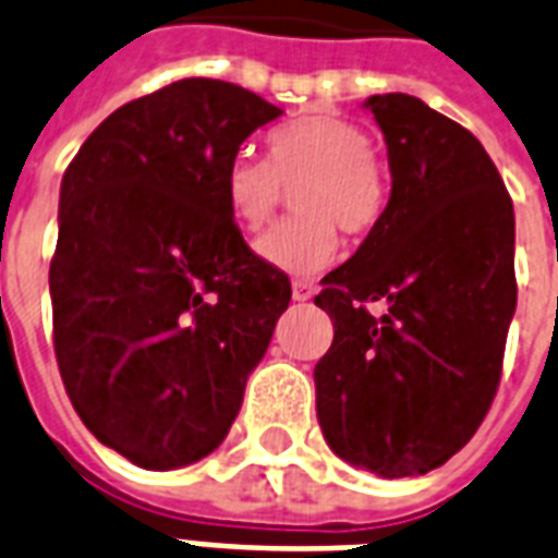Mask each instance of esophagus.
<instances>
[{"label": "esophagus", "instance_id": "1", "mask_svg": "<svg viewBox=\"0 0 558 558\" xmlns=\"http://www.w3.org/2000/svg\"><path fill=\"white\" fill-rule=\"evenodd\" d=\"M291 293H293V302H308L311 296H314V284L305 282V279H293Z\"/></svg>", "mask_w": 558, "mask_h": 558}]
</instances>
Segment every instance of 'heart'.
Listing matches in <instances>:
<instances>
[{
	"label": "heart",
	"mask_w": 558,
	"mask_h": 558,
	"mask_svg": "<svg viewBox=\"0 0 558 558\" xmlns=\"http://www.w3.org/2000/svg\"><path fill=\"white\" fill-rule=\"evenodd\" d=\"M300 218L279 223L256 241L265 265L284 274H319L338 258V227L364 235L381 220L390 185L373 157V140L361 124L340 116H311L267 136V159L239 154L223 168V203L241 230L270 223L296 189Z\"/></svg>",
	"instance_id": "heart-1"
}]
</instances>
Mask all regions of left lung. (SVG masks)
Wrapping results in <instances>:
<instances>
[{
  "instance_id": "obj_1",
  "label": "left lung",
  "mask_w": 558,
  "mask_h": 558,
  "mask_svg": "<svg viewBox=\"0 0 558 558\" xmlns=\"http://www.w3.org/2000/svg\"><path fill=\"white\" fill-rule=\"evenodd\" d=\"M390 201L314 296L335 340L314 366L328 448L378 477L427 474L481 427L515 314V215L472 133L413 95L366 98ZM369 304L383 308L378 315Z\"/></svg>"
}]
</instances>
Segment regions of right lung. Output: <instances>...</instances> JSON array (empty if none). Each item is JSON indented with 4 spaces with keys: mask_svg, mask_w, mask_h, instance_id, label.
Returning <instances> with one entry per match:
<instances>
[{
    "mask_svg": "<svg viewBox=\"0 0 558 558\" xmlns=\"http://www.w3.org/2000/svg\"><path fill=\"white\" fill-rule=\"evenodd\" d=\"M279 107L185 77L107 116L60 183L54 355L98 442L150 472L211 454L291 282L241 239L223 168Z\"/></svg>",
    "mask_w": 558,
    "mask_h": 558,
    "instance_id": "add662e5",
    "label": "right lung"
}]
</instances>
